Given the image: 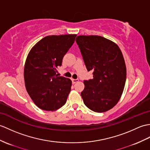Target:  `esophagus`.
<instances>
[{"label": "esophagus", "instance_id": "1", "mask_svg": "<svg viewBox=\"0 0 150 150\" xmlns=\"http://www.w3.org/2000/svg\"><path fill=\"white\" fill-rule=\"evenodd\" d=\"M71 81L73 83H75L76 82H79V79H71Z\"/></svg>", "mask_w": 150, "mask_h": 150}]
</instances>
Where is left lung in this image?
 <instances>
[{
	"instance_id": "1",
	"label": "left lung",
	"mask_w": 150,
	"mask_h": 150,
	"mask_svg": "<svg viewBox=\"0 0 150 150\" xmlns=\"http://www.w3.org/2000/svg\"><path fill=\"white\" fill-rule=\"evenodd\" d=\"M75 40L87 69L94 71L93 79L83 81V103L96 112H106L119 102L125 88L127 68L122 52L102 36H78Z\"/></svg>"
}]
</instances>
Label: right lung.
Instances as JSON below:
<instances>
[{"mask_svg": "<svg viewBox=\"0 0 150 150\" xmlns=\"http://www.w3.org/2000/svg\"><path fill=\"white\" fill-rule=\"evenodd\" d=\"M76 34L43 38L31 48L24 67V81L29 95L40 109L56 110L67 102L71 81L59 76L64 55L74 44Z\"/></svg>", "mask_w": 150, "mask_h": 150, "instance_id": "obj_1", "label": "right lung"}]
</instances>
